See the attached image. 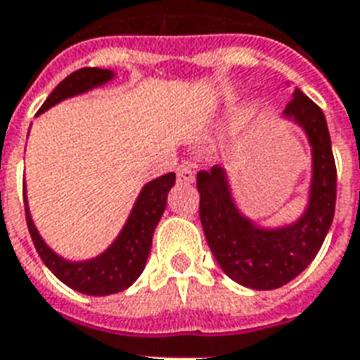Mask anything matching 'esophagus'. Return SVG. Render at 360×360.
I'll use <instances>...</instances> for the list:
<instances>
[{"label":"esophagus","instance_id":"obj_1","mask_svg":"<svg viewBox=\"0 0 360 360\" xmlns=\"http://www.w3.org/2000/svg\"><path fill=\"white\" fill-rule=\"evenodd\" d=\"M177 181H179V183H185V185L195 183V172H193V167H188V165H179V167H177Z\"/></svg>","mask_w":360,"mask_h":360}]
</instances>
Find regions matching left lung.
<instances>
[{
	"instance_id": "left-lung-1",
	"label": "left lung",
	"mask_w": 360,
	"mask_h": 360,
	"mask_svg": "<svg viewBox=\"0 0 360 360\" xmlns=\"http://www.w3.org/2000/svg\"><path fill=\"white\" fill-rule=\"evenodd\" d=\"M283 117L302 128L311 148L310 198L296 222L261 228L236 206L224 167L197 173L198 214L208 248L226 275L253 290L281 288L300 275L318 255L335 214L338 172L323 112L294 89Z\"/></svg>"
}]
</instances>
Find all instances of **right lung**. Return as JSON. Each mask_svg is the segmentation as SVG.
Returning <instances> with one entry per match:
<instances>
[{
  "label": "right lung",
  "mask_w": 360,
  "mask_h": 360,
  "mask_svg": "<svg viewBox=\"0 0 360 360\" xmlns=\"http://www.w3.org/2000/svg\"><path fill=\"white\" fill-rule=\"evenodd\" d=\"M112 77H115V72L101 70V68L77 70L56 85V89L50 93L49 99L39 109V115L68 97L105 85ZM173 185H175V173H167L146 183L117 240L97 257L87 259V261H68L50 250L40 238L29 212V202L25 197V183H22L25 216H27V226H29L32 243L39 251L40 259L44 261V265L70 288L87 296H107V294L120 292L132 285L144 271L146 261L152 250V236L165 210L167 193L172 191Z\"/></svg>",
  "instance_id": "1"
}]
</instances>
